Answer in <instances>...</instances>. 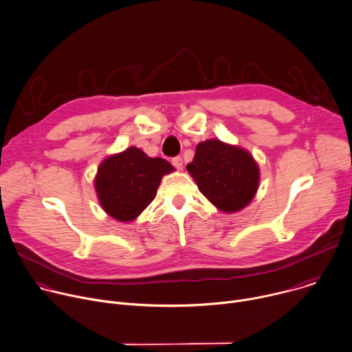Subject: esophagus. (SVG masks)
I'll list each match as a JSON object with an SVG mask.
<instances>
[{"instance_id":"esophagus-1","label":"esophagus","mask_w":352,"mask_h":352,"mask_svg":"<svg viewBox=\"0 0 352 352\" xmlns=\"http://www.w3.org/2000/svg\"><path fill=\"white\" fill-rule=\"evenodd\" d=\"M172 164H173V166H175L176 169H179V170L183 169V160H182V157H175V158L172 160Z\"/></svg>"}]
</instances>
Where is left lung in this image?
Masks as SVG:
<instances>
[{
  "label": "left lung",
  "mask_w": 352,
  "mask_h": 352,
  "mask_svg": "<svg viewBox=\"0 0 352 352\" xmlns=\"http://www.w3.org/2000/svg\"><path fill=\"white\" fill-rule=\"evenodd\" d=\"M187 172L208 201L225 214L244 209L259 186V166L254 157L218 138L198 143Z\"/></svg>",
  "instance_id": "left-lung-1"
}]
</instances>
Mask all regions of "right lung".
I'll use <instances>...</instances> for the list:
<instances>
[{
	"label": "right lung",
	"instance_id": "1",
	"mask_svg": "<svg viewBox=\"0 0 352 352\" xmlns=\"http://www.w3.org/2000/svg\"><path fill=\"white\" fill-rule=\"evenodd\" d=\"M173 170L166 160L151 158L137 147L109 155L94 179L100 205L111 218L131 222L155 198L162 177Z\"/></svg>",
	"mask_w": 352,
	"mask_h": 352
}]
</instances>
